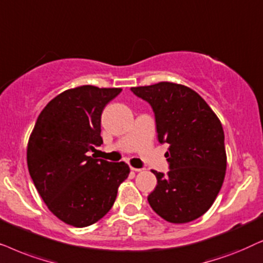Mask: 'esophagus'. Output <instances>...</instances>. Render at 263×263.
Returning <instances> with one entry per match:
<instances>
[{
    "label": "esophagus",
    "instance_id": "esophagus-1",
    "mask_svg": "<svg viewBox=\"0 0 263 263\" xmlns=\"http://www.w3.org/2000/svg\"><path fill=\"white\" fill-rule=\"evenodd\" d=\"M132 171H135V172H142L143 168H136V167H131Z\"/></svg>",
    "mask_w": 263,
    "mask_h": 263
}]
</instances>
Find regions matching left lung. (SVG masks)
<instances>
[{
  "label": "left lung",
  "mask_w": 263,
  "mask_h": 263,
  "mask_svg": "<svg viewBox=\"0 0 263 263\" xmlns=\"http://www.w3.org/2000/svg\"><path fill=\"white\" fill-rule=\"evenodd\" d=\"M155 113L157 138L168 143L167 176L153 171L157 185L148 196L153 211L168 222L185 223L214 203L226 173L225 136L219 118L190 87L171 82L131 87Z\"/></svg>",
  "instance_id": "8db88e82"
}]
</instances>
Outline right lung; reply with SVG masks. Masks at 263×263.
Returning a JSON list of instances; mask_svg holds the SVG:
<instances>
[{
	"mask_svg": "<svg viewBox=\"0 0 263 263\" xmlns=\"http://www.w3.org/2000/svg\"><path fill=\"white\" fill-rule=\"evenodd\" d=\"M121 90L92 85L66 90L44 107L30 135V176L49 211L67 225L86 227L102 219L128 177L125 162L87 154L103 143L101 115Z\"/></svg>",
	"mask_w": 263,
	"mask_h": 263,
	"instance_id": "1",
	"label": "right lung"
}]
</instances>
